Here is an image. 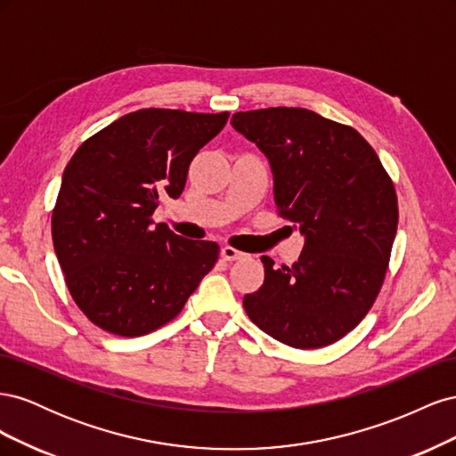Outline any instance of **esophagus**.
Listing matches in <instances>:
<instances>
[{"instance_id": "obj_1", "label": "esophagus", "mask_w": 456, "mask_h": 456, "mask_svg": "<svg viewBox=\"0 0 456 456\" xmlns=\"http://www.w3.org/2000/svg\"><path fill=\"white\" fill-rule=\"evenodd\" d=\"M220 256H223L224 260H228V262H232V260H238V258H241L243 256V253L241 251H238V249H233V247H230V245H224L223 249H220Z\"/></svg>"}]
</instances>
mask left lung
I'll list each match as a JSON object with an SVG mask.
<instances>
[{
    "mask_svg": "<svg viewBox=\"0 0 456 456\" xmlns=\"http://www.w3.org/2000/svg\"><path fill=\"white\" fill-rule=\"evenodd\" d=\"M232 126L270 159L280 216L306 236L295 265H265L243 297L251 322L291 348L340 340L380 293L397 230V196L377 151L350 126L306 108H260Z\"/></svg>",
    "mask_w": 456,
    "mask_h": 456,
    "instance_id": "obj_1",
    "label": "left lung"
}]
</instances>
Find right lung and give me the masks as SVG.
Returning <instances> with one entry per match:
<instances>
[{
	"mask_svg": "<svg viewBox=\"0 0 456 456\" xmlns=\"http://www.w3.org/2000/svg\"><path fill=\"white\" fill-rule=\"evenodd\" d=\"M230 114L142 108L94 133L68 161L51 216L54 253L77 308L106 333L142 337L181 314L218 260L215 241L156 224L183 194L200 148Z\"/></svg>",
	"mask_w": 456,
	"mask_h": 456,
	"instance_id": "1",
	"label": "right lung"
}]
</instances>
